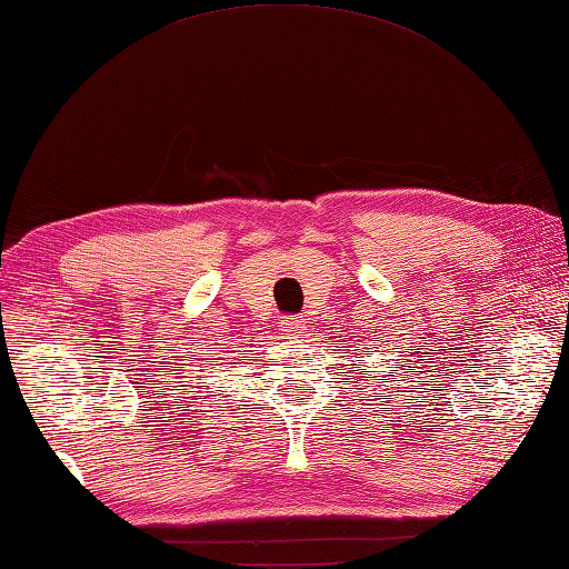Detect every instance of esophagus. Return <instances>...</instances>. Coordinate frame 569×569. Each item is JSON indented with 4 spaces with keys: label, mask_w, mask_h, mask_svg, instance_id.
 Masks as SVG:
<instances>
[{
    "label": "esophagus",
    "mask_w": 569,
    "mask_h": 569,
    "mask_svg": "<svg viewBox=\"0 0 569 569\" xmlns=\"http://www.w3.org/2000/svg\"><path fill=\"white\" fill-rule=\"evenodd\" d=\"M277 327H279V332H282V335H297L302 330V320H300V317H295V315H284Z\"/></svg>",
    "instance_id": "34e87169"
}]
</instances>
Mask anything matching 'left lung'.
Here are the masks:
<instances>
[{
	"instance_id": "8db88e82",
	"label": "left lung",
	"mask_w": 569,
	"mask_h": 569,
	"mask_svg": "<svg viewBox=\"0 0 569 569\" xmlns=\"http://www.w3.org/2000/svg\"><path fill=\"white\" fill-rule=\"evenodd\" d=\"M360 362H362V360H360ZM392 372H395V370H392ZM390 377H392V375H390Z\"/></svg>"
}]
</instances>
